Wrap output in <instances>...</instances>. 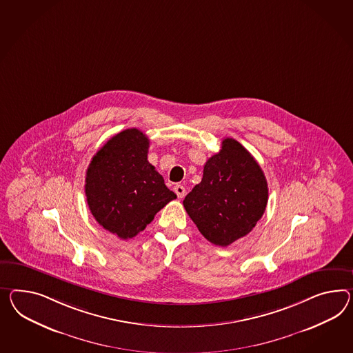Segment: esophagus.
Segmentation results:
<instances>
[{
	"label": "esophagus",
	"mask_w": 353,
	"mask_h": 353,
	"mask_svg": "<svg viewBox=\"0 0 353 353\" xmlns=\"http://www.w3.org/2000/svg\"><path fill=\"white\" fill-rule=\"evenodd\" d=\"M174 190H175V193H176V196L179 197V199H183L184 196H185V188L181 185V184H176L175 187H174Z\"/></svg>",
	"instance_id": "1"
}]
</instances>
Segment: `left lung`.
<instances>
[{
    "label": "left lung",
    "instance_id": "8db88e82",
    "mask_svg": "<svg viewBox=\"0 0 353 353\" xmlns=\"http://www.w3.org/2000/svg\"><path fill=\"white\" fill-rule=\"evenodd\" d=\"M268 192L265 174L252 154L225 138L183 205L208 242L226 247L256 226L268 205Z\"/></svg>",
    "mask_w": 353,
    "mask_h": 353
}]
</instances>
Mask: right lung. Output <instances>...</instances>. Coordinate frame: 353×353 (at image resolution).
<instances>
[{"label": "right lung", "mask_w": 353, "mask_h": 353, "mask_svg": "<svg viewBox=\"0 0 353 353\" xmlns=\"http://www.w3.org/2000/svg\"><path fill=\"white\" fill-rule=\"evenodd\" d=\"M150 141L125 129L92 157L85 175L87 203L96 221L121 239L145 230L154 215L176 199L148 163Z\"/></svg>", "instance_id": "add662e5"}]
</instances>
